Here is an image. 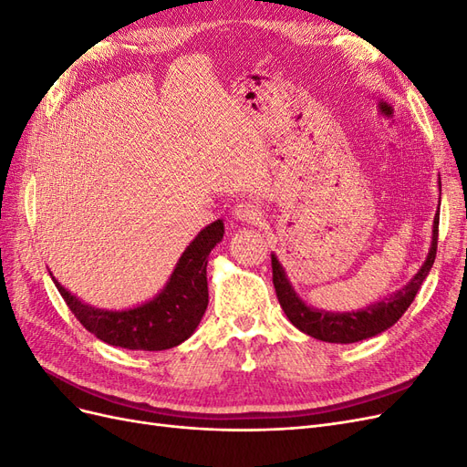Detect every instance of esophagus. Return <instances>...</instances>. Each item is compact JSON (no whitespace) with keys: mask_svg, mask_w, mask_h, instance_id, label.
<instances>
[{"mask_svg":"<svg viewBox=\"0 0 467 467\" xmlns=\"http://www.w3.org/2000/svg\"><path fill=\"white\" fill-rule=\"evenodd\" d=\"M234 214H235L237 220L247 222V223H255V222L261 220L263 212H261V206H259L257 202H253V201H242V202L235 204Z\"/></svg>","mask_w":467,"mask_h":467,"instance_id":"34e87169","label":"esophagus"}]
</instances>
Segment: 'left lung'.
I'll return each instance as SVG.
<instances>
[{"mask_svg": "<svg viewBox=\"0 0 467 467\" xmlns=\"http://www.w3.org/2000/svg\"><path fill=\"white\" fill-rule=\"evenodd\" d=\"M436 242H438V214L434 216L432 245L429 251V257L425 265L420 266V271L415 275V278L401 290L391 294L389 298L376 302L366 309H360V312H352V314H331V312H323V309L319 312V309L306 306L292 290L278 259L273 255L271 265H273V285L276 290V298L294 327H298L306 335L319 338V341H325V343L347 345V343L362 341V338L374 337L391 327V325L407 312V307L413 304L422 280L427 278V275L432 268V263L436 257Z\"/></svg>", "mask_w": 467, "mask_h": 467, "instance_id": "1", "label": "left lung"}]
</instances>
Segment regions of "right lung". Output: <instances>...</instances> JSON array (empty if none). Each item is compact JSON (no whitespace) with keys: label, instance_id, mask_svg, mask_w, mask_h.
Listing matches in <instances>:
<instances>
[{"label":"right lung","instance_id":"add662e5","mask_svg":"<svg viewBox=\"0 0 467 467\" xmlns=\"http://www.w3.org/2000/svg\"><path fill=\"white\" fill-rule=\"evenodd\" d=\"M222 220L206 225L181 255L158 298L126 312H105L91 307L69 294L56 278L54 285L83 327L107 345L130 350L173 348L187 341L206 312L208 255L222 242Z\"/></svg>","mask_w":467,"mask_h":467}]
</instances>
